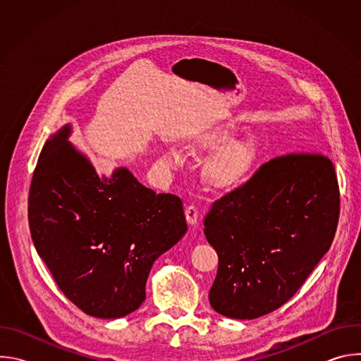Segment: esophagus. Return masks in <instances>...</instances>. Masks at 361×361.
Returning <instances> with one entry per match:
<instances>
[{
    "instance_id": "1",
    "label": "esophagus",
    "mask_w": 361,
    "mask_h": 361,
    "mask_svg": "<svg viewBox=\"0 0 361 361\" xmlns=\"http://www.w3.org/2000/svg\"><path fill=\"white\" fill-rule=\"evenodd\" d=\"M185 219L188 221L190 226H197L198 220H200V214L195 205H187L185 207Z\"/></svg>"
}]
</instances>
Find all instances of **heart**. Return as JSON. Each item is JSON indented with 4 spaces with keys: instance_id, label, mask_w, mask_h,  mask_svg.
I'll return each instance as SVG.
<instances>
[{
    "instance_id": "heart-1",
    "label": "heart",
    "mask_w": 361,
    "mask_h": 361,
    "mask_svg": "<svg viewBox=\"0 0 361 361\" xmlns=\"http://www.w3.org/2000/svg\"><path fill=\"white\" fill-rule=\"evenodd\" d=\"M234 135L235 131L231 127L219 128L200 137L190 147V151L192 154H213L220 149H222L219 154H216L209 161L207 167H205V178H207L209 184L216 190L230 191L241 187L250 180L257 166H259V142L252 138H243L233 141L228 146L226 144L234 138ZM224 146L226 149L224 148ZM163 161L170 170H178L185 166L187 157L180 148L171 147L164 154Z\"/></svg>"
}]
</instances>
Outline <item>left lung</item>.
<instances>
[{
  "mask_svg": "<svg viewBox=\"0 0 361 361\" xmlns=\"http://www.w3.org/2000/svg\"><path fill=\"white\" fill-rule=\"evenodd\" d=\"M338 214L337 176L324 154H286L263 164L205 216L204 234L219 254L212 307L238 320L277 310L329 251Z\"/></svg>",
  "mask_w": 361,
  "mask_h": 361,
  "instance_id": "8db88e82",
  "label": "left lung"
}]
</instances>
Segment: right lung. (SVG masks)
I'll list each match as a JSON object with an SVG mask.
<instances>
[{
	"label": "right lung",
	"mask_w": 361,
	"mask_h": 361,
	"mask_svg": "<svg viewBox=\"0 0 361 361\" xmlns=\"http://www.w3.org/2000/svg\"><path fill=\"white\" fill-rule=\"evenodd\" d=\"M70 134L67 124L41 149L28 197L31 237L80 310L120 319L141 305L152 263L185 234L183 201L156 194L124 167L99 178Z\"/></svg>",
	"instance_id": "right-lung-1"
}]
</instances>
